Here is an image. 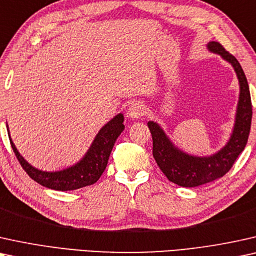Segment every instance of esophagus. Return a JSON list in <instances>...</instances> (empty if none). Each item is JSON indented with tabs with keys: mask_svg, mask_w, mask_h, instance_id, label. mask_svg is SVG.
<instances>
[{
	"mask_svg": "<svg viewBox=\"0 0 256 256\" xmlns=\"http://www.w3.org/2000/svg\"><path fill=\"white\" fill-rule=\"evenodd\" d=\"M145 114V106L140 102H136L131 104L128 110V117L131 119H138Z\"/></svg>",
	"mask_w": 256,
	"mask_h": 256,
	"instance_id": "34e87169",
	"label": "esophagus"
}]
</instances>
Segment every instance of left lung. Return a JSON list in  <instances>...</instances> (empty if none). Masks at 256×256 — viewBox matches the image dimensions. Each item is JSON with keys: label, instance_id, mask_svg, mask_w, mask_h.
I'll use <instances>...</instances> for the list:
<instances>
[{"label": "left lung", "instance_id": "obj_1", "mask_svg": "<svg viewBox=\"0 0 256 256\" xmlns=\"http://www.w3.org/2000/svg\"><path fill=\"white\" fill-rule=\"evenodd\" d=\"M207 49L222 57L233 66L239 80L240 94L235 114L234 128L226 145L212 156H198L184 152L173 144L162 126L148 122L153 140V156L159 168L170 182L182 187H196L212 182L230 171L235 160L246 148L252 124V100L247 78L240 63L233 54L226 51L218 42H210Z\"/></svg>", "mask_w": 256, "mask_h": 256}]
</instances>
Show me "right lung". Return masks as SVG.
Wrapping results in <instances>:
<instances>
[{
  "instance_id": "1",
  "label": "right lung",
  "mask_w": 256,
  "mask_h": 256,
  "mask_svg": "<svg viewBox=\"0 0 256 256\" xmlns=\"http://www.w3.org/2000/svg\"><path fill=\"white\" fill-rule=\"evenodd\" d=\"M122 122H124L122 114L114 116L98 131L92 144L80 162L70 168L52 172L42 171L30 165L17 151L15 144L10 138L8 125H6V130H8L10 144L15 152L16 158L18 159L23 170L28 173L30 178L48 188L54 190H74L92 185L103 174L114 142L125 128Z\"/></svg>"
}]
</instances>
